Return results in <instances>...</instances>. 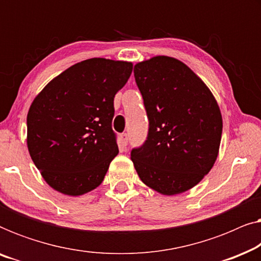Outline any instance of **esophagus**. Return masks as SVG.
<instances>
[{"label":"esophagus","mask_w":261,"mask_h":261,"mask_svg":"<svg viewBox=\"0 0 261 261\" xmlns=\"http://www.w3.org/2000/svg\"><path fill=\"white\" fill-rule=\"evenodd\" d=\"M120 141H121V145L122 146H127L128 144V134L127 133H122L120 135Z\"/></svg>","instance_id":"obj_1"}]
</instances>
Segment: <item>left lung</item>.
Wrapping results in <instances>:
<instances>
[{"instance_id":"1","label":"left lung","mask_w":261,"mask_h":261,"mask_svg":"<svg viewBox=\"0 0 261 261\" xmlns=\"http://www.w3.org/2000/svg\"><path fill=\"white\" fill-rule=\"evenodd\" d=\"M148 119L144 144L130 152L140 179L164 195L195 187L212 170L222 116L208 87L189 67L158 56L134 66Z\"/></svg>"}]
</instances>
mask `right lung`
Returning a JSON list of instances; mask_svg holds the SVG:
<instances>
[{
    "label": "right lung",
    "instance_id": "add662e5",
    "mask_svg": "<svg viewBox=\"0 0 261 261\" xmlns=\"http://www.w3.org/2000/svg\"><path fill=\"white\" fill-rule=\"evenodd\" d=\"M133 65L105 58L77 63L52 80L27 115V146L44 179L62 194L97 188L119 153L114 97Z\"/></svg>",
    "mask_w": 261,
    "mask_h": 261
}]
</instances>
